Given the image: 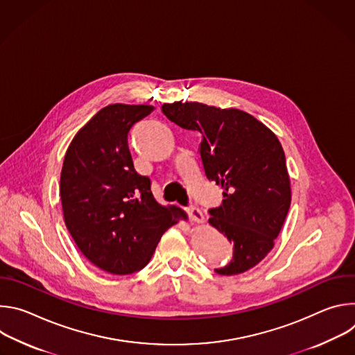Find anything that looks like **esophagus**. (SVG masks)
I'll use <instances>...</instances> for the list:
<instances>
[{"mask_svg":"<svg viewBox=\"0 0 355 355\" xmlns=\"http://www.w3.org/2000/svg\"><path fill=\"white\" fill-rule=\"evenodd\" d=\"M185 212L188 214V216H189V219L192 220V222H202L204 220V215H202V212L199 211V208H196V207H193V205H189V207H187L185 208Z\"/></svg>","mask_w":355,"mask_h":355,"instance_id":"esophagus-1","label":"esophagus"}]
</instances>
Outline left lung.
<instances>
[{
  "instance_id": "obj_1",
  "label": "left lung",
  "mask_w": 355,
  "mask_h": 355,
  "mask_svg": "<svg viewBox=\"0 0 355 355\" xmlns=\"http://www.w3.org/2000/svg\"><path fill=\"white\" fill-rule=\"evenodd\" d=\"M162 111L180 128L202 135L205 175L223 188L222 205L209 209V223L233 244V257L215 272L236 275L257 266L272 250L291 205L279 140L240 110L180 101L164 104Z\"/></svg>"
}]
</instances>
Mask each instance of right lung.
Returning a JSON list of instances; mask_svg holds the SVG:
<instances>
[{"label":"right lung","instance_id":"add662e5","mask_svg":"<svg viewBox=\"0 0 355 355\" xmlns=\"http://www.w3.org/2000/svg\"><path fill=\"white\" fill-rule=\"evenodd\" d=\"M153 110L103 108L74 136L62 168L60 196L70 234L94 266L116 275L146 267L163 233L187 219L180 208L162 207L150 178L133 168L128 133Z\"/></svg>","mask_w":355,"mask_h":355}]
</instances>
